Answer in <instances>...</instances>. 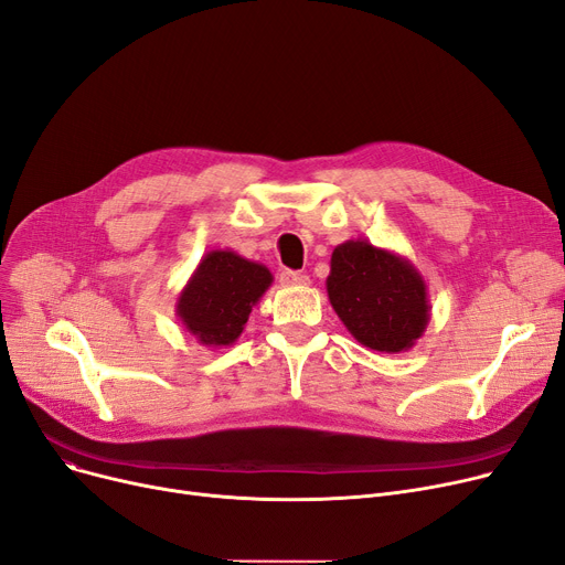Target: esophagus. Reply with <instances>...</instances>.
<instances>
[{
	"label": "esophagus",
	"instance_id": "obj_1",
	"mask_svg": "<svg viewBox=\"0 0 565 565\" xmlns=\"http://www.w3.org/2000/svg\"><path fill=\"white\" fill-rule=\"evenodd\" d=\"M279 279H281V284H284V286H309V284H311L309 275H305V273H295V270H284Z\"/></svg>",
	"mask_w": 565,
	"mask_h": 565
}]
</instances>
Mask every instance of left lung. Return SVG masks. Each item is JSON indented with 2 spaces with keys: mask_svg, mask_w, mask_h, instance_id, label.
Returning a JSON list of instances; mask_svg holds the SVG:
<instances>
[{
  "mask_svg": "<svg viewBox=\"0 0 565 565\" xmlns=\"http://www.w3.org/2000/svg\"><path fill=\"white\" fill-rule=\"evenodd\" d=\"M328 295L345 330L377 352H405L428 328L430 302L422 273L401 254L369 241H345L332 252Z\"/></svg>",
  "mask_w": 565,
  "mask_h": 565,
  "instance_id": "8db88e82",
  "label": "left lung"
}]
</instances>
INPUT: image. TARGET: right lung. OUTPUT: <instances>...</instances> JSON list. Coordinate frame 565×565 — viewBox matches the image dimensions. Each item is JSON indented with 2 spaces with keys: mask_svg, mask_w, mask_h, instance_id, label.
I'll return each instance as SVG.
<instances>
[{
  "mask_svg": "<svg viewBox=\"0 0 565 565\" xmlns=\"http://www.w3.org/2000/svg\"><path fill=\"white\" fill-rule=\"evenodd\" d=\"M273 286L265 265L231 249L207 252L175 300V316L205 348H226L243 334L252 307Z\"/></svg>",
  "mask_w": 565,
  "mask_h": 565,
  "instance_id": "1",
  "label": "right lung"
}]
</instances>
